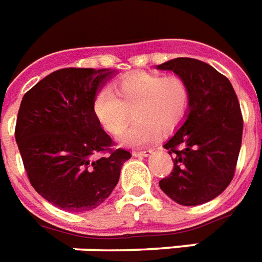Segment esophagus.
Wrapping results in <instances>:
<instances>
[{
	"label": "esophagus",
	"instance_id": "obj_1",
	"mask_svg": "<svg viewBox=\"0 0 262 262\" xmlns=\"http://www.w3.org/2000/svg\"><path fill=\"white\" fill-rule=\"evenodd\" d=\"M152 150H133V156L135 157H148L151 156Z\"/></svg>",
	"mask_w": 262,
	"mask_h": 262
}]
</instances>
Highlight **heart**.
Here are the masks:
<instances>
[{
    "label": "heart",
    "mask_w": 262,
    "mask_h": 262,
    "mask_svg": "<svg viewBox=\"0 0 262 262\" xmlns=\"http://www.w3.org/2000/svg\"><path fill=\"white\" fill-rule=\"evenodd\" d=\"M190 90L183 77L139 72L115 83V93L102 89L93 98V112L100 125L112 135L123 129L133 111L135 123L119 136L129 147L148 146L158 132L175 129L187 114Z\"/></svg>",
    "instance_id": "b5f03b06"
}]
</instances>
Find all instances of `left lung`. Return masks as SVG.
Listing matches in <instances>:
<instances>
[{
	"instance_id": "obj_1",
	"label": "left lung",
	"mask_w": 262,
	"mask_h": 262,
	"mask_svg": "<svg viewBox=\"0 0 262 262\" xmlns=\"http://www.w3.org/2000/svg\"><path fill=\"white\" fill-rule=\"evenodd\" d=\"M157 68L173 71L190 90L185 123L164 144L173 169L161 190L178 204H204L233 179L243 135L239 100L228 77L203 61L175 58Z\"/></svg>"
}]
</instances>
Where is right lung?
Here are the masks:
<instances>
[{"instance_id":"obj_1","label":"right lung","mask_w":262,"mask_h":262,"mask_svg":"<svg viewBox=\"0 0 262 262\" xmlns=\"http://www.w3.org/2000/svg\"><path fill=\"white\" fill-rule=\"evenodd\" d=\"M108 69L52 72L22 98L15 139L34 190L61 210L96 208L111 194L130 152L115 143L93 112ZM102 154L96 160L94 157Z\"/></svg>"}]
</instances>
